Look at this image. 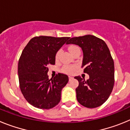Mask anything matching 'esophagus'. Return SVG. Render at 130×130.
<instances>
[{
	"label": "esophagus",
	"instance_id": "1",
	"mask_svg": "<svg viewBox=\"0 0 130 130\" xmlns=\"http://www.w3.org/2000/svg\"><path fill=\"white\" fill-rule=\"evenodd\" d=\"M73 77L72 76H69V79H70V80H72V79H73Z\"/></svg>",
	"mask_w": 130,
	"mask_h": 130
}]
</instances>
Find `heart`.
Here are the masks:
<instances>
[{"label": "heart", "mask_w": 130, "mask_h": 130, "mask_svg": "<svg viewBox=\"0 0 130 130\" xmlns=\"http://www.w3.org/2000/svg\"><path fill=\"white\" fill-rule=\"evenodd\" d=\"M69 51L70 52V53L72 54L73 51H76V50H78L79 49V47H77V45H72L68 47ZM60 52L61 51L60 50H58V51L56 53V55H55V59L56 60L58 59L60 56ZM75 67L74 66H63L62 68V72H64V73H68V74H71V73H73V72H75Z\"/></svg>", "instance_id": "b5f03b06"}]
</instances>
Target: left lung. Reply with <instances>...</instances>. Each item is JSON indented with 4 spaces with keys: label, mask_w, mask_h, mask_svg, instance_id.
<instances>
[{
    "label": "left lung",
    "mask_w": 130,
    "mask_h": 130,
    "mask_svg": "<svg viewBox=\"0 0 130 130\" xmlns=\"http://www.w3.org/2000/svg\"><path fill=\"white\" fill-rule=\"evenodd\" d=\"M75 44L83 52L81 67L89 75L87 81L80 76L75 89L77 100L87 108L100 106L109 98L115 83L114 61L107 45L102 39L92 35L72 38L66 44Z\"/></svg>",
    "instance_id": "left-lung-1"
}]
</instances>
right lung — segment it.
Returning <instances> with one entry per match:
<instances>
[{"label": "right lung", "mask_w": 130, "mask_h": 130, "mask_svg": "<svg viewBox=\"0 0 130 130\" xmlns=\"http://www.w3.org/2000/svg\"><path fill=\"white\" fill-rule=\"evenodd\" d=\"M70 37L40 36L31 39L24 48L18 62L21 91L35 107L49 109L60 101L62 89L68 82V75H47L49 64H55V55Z\"/></svg>", "instance_id": "obj_1"}]
</instances>
